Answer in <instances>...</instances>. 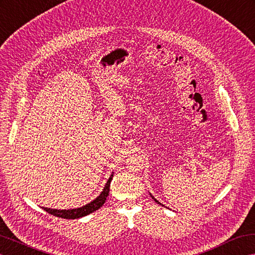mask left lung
Masks as SVG:
<instances>
[{
	"mask_svg": "<svg viewBox=\"0 0 255 255\" xmlns=\"http://www.w3.org/2000/svg\"><path fill=\"white\" fill-rule=\"evenodd\" d=\"M149 195H151V194H149ZM151 196H152V195H151ZM152 198H153V199H154V200H155V201H156V202H157V204H159V205H161V204H160V202H159V201H158V200H157V199H156V198H154V196H152ZM161 206H164V205H161Z\"/></svg>",
	"mask_w": 255,
	"mask_h": 255,
	"instance_id": "left-lung-1",
	"label": "left lung"
}]
</instances>
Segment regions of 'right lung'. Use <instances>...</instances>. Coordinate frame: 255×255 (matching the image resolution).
Returning <instances> with one entry per match:
<instances>
[{"mask_svg": "<svg viewBox=\"0 0 255 255\" xmlns=\"http://www.w3.org/2000/svg\"><path fill=\"white\" fill-rule=\"evenodd\" d=\"M112 179H113V173L111 174V177L109 178L107 184H106V186H104L101 194L98 196L95 200L90 201L89 204L85 205L81 208L68 209V210H57V209H50V208H43V209L46 212H48L49 214H53V215H55V217L62 218V219L74 220V219L85 217V215L93 213L96 210H98V209H100L104 202H106L107 197L110 193V184H111V181H112Z\"/></svg>", "mask_w": 255, "mask_h": 255, "instance_id": "right-lung-1", "label": "right lung"}]
</instances>
